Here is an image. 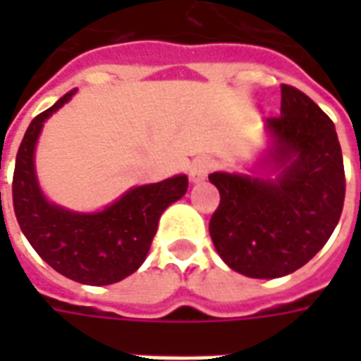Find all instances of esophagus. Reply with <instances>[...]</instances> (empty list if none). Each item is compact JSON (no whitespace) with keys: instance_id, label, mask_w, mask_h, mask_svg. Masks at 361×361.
Segmentation results:
<instances>
[{"instance_id":"34e87169","label":"esophagus","mask_w":361,"mask_h":361,"mask_svg":"<svg viewBox=\"0 0 361 361\" xmlns=\"http://www.w3.org/2000/svg\"><path fill=\"white\" fill-rule=\"evenodd\" d=\"M211 160L209 158H195L191 166H189V180L197 183V181H203L207 178V173L211 172Z\"/></svg>"}]
</instances>
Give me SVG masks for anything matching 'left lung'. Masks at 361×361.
I'll use <instances>...</instances> for the list:
<instances>
[{
	"label": "left lung",
	"mask_w": 361,
	"mask_h": 361,
	"mask_svg": "<svg viewBox=\"0 0 361 361\" xmlns=\"http://www.w3.org/2000/svg\"><path fill=\"white\" fill-rule=\"evenodd\" d=\"M280 89V114L267 119L279 178L209 176L220 193L209 222L212 243L230 269L251 279H279L315 257L338 224L346 193L331 118L302 90Z\"/></svg>",
	"instance_id": "1"
}]
</instances>
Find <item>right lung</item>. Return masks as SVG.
Masks as SVG:
<instances>
[{"mask_svg":"<svg viewBox=\"0 0 361 361\" xmlns=\"http://www.w3.org/2000/svg\"><path fill=\"white\" fill-rule=\"evenodd\" d=\"M73 94L75 89L69 90L30 121L15 160L13 209L23 234L54 271L81 284L106 286L142 265L160 214L185 195L188 178L176 176L135 188L96 214L69 212L48 203L36 181L35 145L44 121Z\"/></svg>","mask_w":361,"mask_h":361,"instance_id":"1","label":"right lung"}]
</instances>
